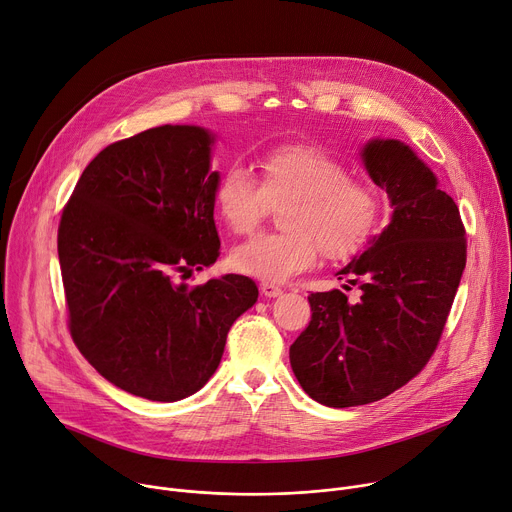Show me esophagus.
Wrapping results in <instances>:
<instances>
[{
	"mask_svg": "<svg viewBox=\"0 0 512 512\" xmlns=\"http://www.w3.org/2000/svg\"><path fill=\"white\" fill-rule=\"evenodd\" d=\"M260 293H262L264 297H281V295H283V289L277 287V285H272V283H262V285H260Z\"/></svg>",
	"mask_w": 512,
	"mask_h": 512,
	"instance_id": "34e87169",
	"label": "esophagus"
}]
</instances>
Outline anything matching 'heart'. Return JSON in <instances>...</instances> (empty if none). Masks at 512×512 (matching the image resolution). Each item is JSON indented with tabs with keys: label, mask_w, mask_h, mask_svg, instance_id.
Returning a JSON list of instances; mask_svg holds the SVG:
<instances>
[{
	"label": "heart",
	"mask_w": 512,
	"mask_h": 512,
	"mask_svg": "<svg viewBox=\"0 0 512 512\" xmlns=\"http://www.w3.org/2000/svg\"><path fill=\"white\" fill-rule=\"evenodd\" d=\"M258 184L229 168L213 188V209L231 233H250L268 203L281 205L279 233H264L231 252V268L248 277L283 283L311 268L320 256L332 260L359 252L373 235L379 203L369 186L348 178V168L320 145L287 143L262 153Z\"/></svg>",
	"instance_id": "1"
}]
</instances>
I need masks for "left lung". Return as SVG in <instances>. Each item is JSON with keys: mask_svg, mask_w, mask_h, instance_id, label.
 Masks as SVG:
<instances>
[{"mask_svg": "<svg viewBox=\"0 0 512 512\" xmlns=\"http://www.w3.org/2000/svg\"><path fill=\"white\" fill-rule=\"evenodd\" d=\"M361 162L391 207L383 231L336 272L359 285L361 299L311 293V322L289 348L303 391L330 408L377 402L422 371L465 268L459 209L416 151L377 137Z\"/></svg>", "mask_w": 512, "mask_h": 512, "instance_id": "obj_1", "label": "left lung"}]
</instances>
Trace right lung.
Here are the masks:
<instances>
[{
    "mask_svg": "<svg viewBox=\"0 0 512 512\" xmlns=\"http://www.w3.org/2000/svg\"><path fill=\"white\" fill-rule=\"evenodd\" d=\"M215 135L164 125L102 149L59 223L71 338L112 385L178 402L217 371L231 324L258 299L242 274L176 283L219 258Z\"/></svg>",
    "mask_w": 512,
    "mask_h": 512,
    "instance_id": "right-lung-1",
    "label": "right lung"
}]
</instances>
